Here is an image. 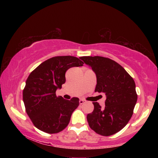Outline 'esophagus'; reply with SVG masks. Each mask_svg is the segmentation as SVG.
<instances>
[{
  "mask_svg": "<svg viewBox=\"0 0 158 158\" xmlns=\"http://www.w3.org/2000/svg\"><path fill=\"white\" fill-rule=\"evenodd\" d=\"M79 103H80V104H83V103H85V100H83V99H80Z\"/></svg>",
  "mask_w": 158,
  "mask_h": 158,
  "instance_id": "obj_1",
  "label": "esophagus"
}]
</instances>
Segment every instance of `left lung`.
<instances>
[{"instance_id": "1", "label": "left lung", "mask_w": 158, "mask_h": 158, "mask_svg": "<svg viewBox=\"0 0 158 158\" xmlns=\"http://www.w3.org/2000/svg\"><path fill=\"white\" fill-rule=\"evenodd\" d=\"M81 59L92 68L97 84L95 91L106 94L105 107L93 102L94 111L87 115L88 124L98 135H114L126 126L137 101L135 83L124 68L114 60L100 56Z\"/></svg>"}]
</instances>
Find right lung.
<instances>
[{
	"label": "right lung",
	"mask_w": 158,
	"mask_h": 158,
	"mask_svg": "<svg viewBox=\"0 0 158 158\" xmlns=\"http://www.w3.org/2000/svg\"><path fill=\"white\" fill-rule=\"evenodd\" d=\"M83 62L73 56H58L46 60L32 71L26 81L23 100L26 111L34 126L49 134L58 133L70 122L79 106V98L68 101L56 96V90L65 83V73Z\"/></svg>",
	"instance_id": "add662e5"
}]
</instances>
